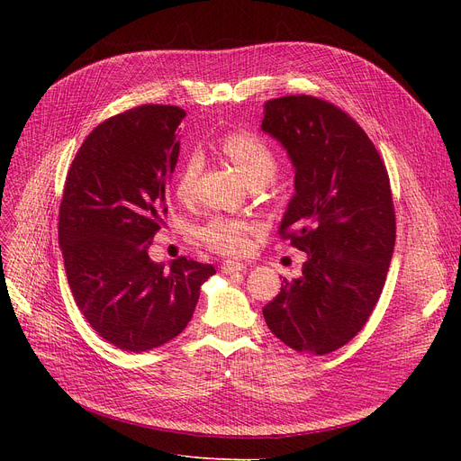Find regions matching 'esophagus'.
<instances>
[{"label": "esophagus", "mask_w": 461, "mask_h": 461, "mask_svg": "<svg viewBox=\"0 0 461 461\" xmlns=\"http://www.w3.org/2000/svg\"><path fill=\"white\" fill-rule=\"evenodd\" d=\"M221 269H222V273H226V275H233V273L245 271L247 265L240 263V261H233V259H224V261L221 263Z\"/></svg>", "instance_id": "obj_1"}]
</instances>
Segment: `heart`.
Here are the masks:
<instances>
[{"mask_svg":"<svg viewBox=\"0 0 461 461\" xmlns=\"http://www.w3.org/2000/svg\"><path fill=\"white\" fill-rule=\"evenodd\" d=\"M224 155L235 164L249 185L271 181L278 169V158L271 143L252 131H233L221 141ZM202 167L198 155H188L181 164L176 177V194L179 200H188L194 181ZM256 231V224L249 218L212 214L205 221L196 235L211 250L226 256H240L249 252L250 237Z\"/></svg>","mask_w":461,"mask_h":461,"instance_id":"obj_1","label":"heart"}]
</instances>
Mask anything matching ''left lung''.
Wrapping results in <instances>:
<instances>
[{
  "label": "left lung",
  "instance_id": "1",
  "mask_svg": "<svg viewBox=\"0 0 461 461\" xmlns=\"http://www.w3.org/2000/svg\"><path fill=\"white\" fill-rule=\"evenodd\" d=\"M261 129L295 166L278 233L308 256L263 318L285 346L327 355L362 330L383 292L396 240L389 174L357 121L318 96L267 101Z\"/></svg>",
  "mask_w": 461,
  "mask_h": 461
}]
</instances>
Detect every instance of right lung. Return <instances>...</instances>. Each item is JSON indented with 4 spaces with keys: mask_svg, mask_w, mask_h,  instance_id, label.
<instances>
[{
    "mask_svg": "<svg viewBox=\"0 0 461 461\" xmlns=\"http://www.w3.org/2000/svg\"><path fill=\"white\" fill-rule=\"evenodd\" d=\"M185 115L141 104L108 117L67 174L58 233L70 292L87 323L123 351H149L181 334L216 273L185 256L166 271L148 254L167 212Z\"/></svg>",
    "mask_w": 461,
    "mask_h": 461,
    "instance_id": "1",
    "label": "right lung"
}]
</instances>
